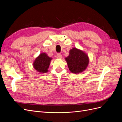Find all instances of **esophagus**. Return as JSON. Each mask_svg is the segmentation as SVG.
Listing matches in <instances>:
<instances>
[{
	"mask_svg": "<svg viewBox=\"0 0 122 122\" xmlns=\"http://www.w3.org/2000/svg\"><path fill=\"white\" fill-rule=\"evenodd\" d=\"M56 57H57V58H58V59H61V58H62V55H61V54H57V56H56Z\"/></svg>",
	"mask_w": 122,
	"mask_h": 122,
	"instance_id": "obj_1",
	"label": "esophagus"
}]
</instances>
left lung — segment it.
Segmentation results:
<instances>
[{"label": "left lung", "instance_id": "left-lung-1", "mask_svg": "<svg viewBox=\"0 0 122 122\" xmlns=\"http://www.w3.org/2000/svg\"><path fill=\"white\" fill-rule=\"evenodd\" d=\"M69 70L79 74L86 70L89 64V58L83 51L74 47L70 50L69 56L65 58Z\"/></svg>", "mask_w": 122, "mask_h": 122}]
</instances>
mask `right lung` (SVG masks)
<instances>
[{"label": "right lung", "mask_w": 122, "mask_h": 122, "mask_svg": "<svg viewBox=\"0 0 122 122\" xmlns=\"http://www.w3.org/2000/svg\"><path fill=\"white\" fill-rule=\"evenodd\" d=\"M52 58L50 57L46 53H41L36 57L33 62V67L36 71L41 73H45L48 71L50 61Z\"/></svg>", "instance_id": "add662e5"}]
</instances>
